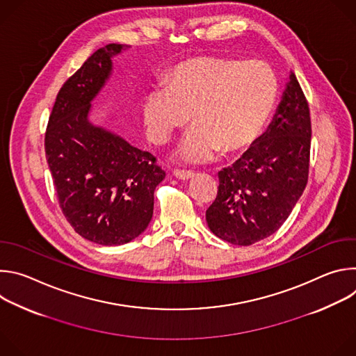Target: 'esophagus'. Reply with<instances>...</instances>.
<instances>
[{
	"label": "esophagus",
	"instance_id": "esophagus-1",
	"mask_svg": "<svg viewBox=\"0 0 356 356\" xmlns=\"http://www.w3.org/2000/svg\"><path fill=\"white\" fill-rule=\"evenodd\" d=\"M173 176L179 180H190L194 177V173L191 172H180V170H175L173 172Z\"/></svg>",
	"mask_w": 356,
	"mask_h": 356
}]
</instances>
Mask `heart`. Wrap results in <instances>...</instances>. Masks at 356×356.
I'll return each instance as SVG.
<instances>
[{
  "mask_svg": "<svg viewBox=\"0 0 356 356\" xmlns=\"http://www.w3.org/2000/svg\"><path fill=\"white\" fill-rule=\"evenodd\" d=\"M277 91L276 73L264 60L198 56L175 66L168 86L146 92L143 122L152 139L163 142L191 118L194 125L175 156L184 163H207L221 149L234 154L261 135Z\"/></svg>",
  "mask_w": 356,
  "mask_h": 356,
  "instance_id": "1",
  "label": "heart"
}]
</instances>
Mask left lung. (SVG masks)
<instances>
[{"instance_id":"obj_1","label":"left lung","mask_w":356,"mask_h":356,"mask_svg":"<svg viewBox=\"0 0 356 356\" xmlns=\"http://www.w3.org/2000/svg\"><path fill=\"white\" fill-rule=\"evenodd\" d=\"M310 145L309 104L290 72L266 132L218 173V193L206 211L211 232L243 246L275 234L306 188Z\"/></svg>"}]
</instances>
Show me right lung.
Wrapping results in <instances>:
<instances>
[{"label":"right lung","instance_id":"right-lung-1","mask_svg":"<svg viewBox=\"0 0 356 356\" xmlns=\"http://www.w3.org/2000/svg\"><path fill=\"white\" fill-rule=\"evenodd\" d=\"M128 44L94 52L60 88L44 135L47 165L60 209L84 239L122 245L154 216V193L166 173L156 158L90 121L92 99L113 73V58Z\"/></svg>","mask_w":356,"mask_h":356}]
</instances>
